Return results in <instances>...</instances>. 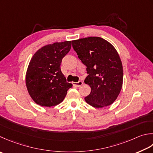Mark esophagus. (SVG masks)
I'll return each mask as SVG.
<instances>
[{
    "mask_svg": "<svg viewBox=\"0 0 153 153\" xmlns=\"http://www.w3.org/2000/svg\"><path fill=\"white\" fill-rule=\"evenodd\" d=\"M72 83L74 85H76V87H80L83 84V82L82 81H79L78 82H73Z\"/></svg>",
    "mask_w": 153,
    "mask_h": 153,
    "instance_id": "34e87169",
    "label": "esophagus"
}]
</instances>
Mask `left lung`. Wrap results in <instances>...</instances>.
<instances>
[{"mask_svg": "<svg viewBox=\"0 0 153 153\" xmlns=\"http://www.w3.org/2000/svg\"><path fill=\"white\" fill-rule=\"evenodd\" d=\"M78 58L86 65L88 76L84 82L91 88L85 97L88 104L101 108L112 104L123 85L122 63L117 52L109 42L100 37H88L72 41Z\"/></svg>", "mask_w": 153, "mask_h": 153, "instance_id": "1", "label": "left lung"}]
</instances>
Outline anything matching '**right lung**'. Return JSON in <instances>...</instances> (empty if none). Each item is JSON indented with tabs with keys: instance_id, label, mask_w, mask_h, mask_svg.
<instances>
[{
	"instance_id": "obj_1",
	"label": "right lung",
	"mask_w": 153,
	"mask_h": 153,
	"mask_svg": "<svg viewBox=\"0 0 153 153\" xmlns=\"http://www.w3.org/2000/svg\"><path fill=\"white\" fill-rule=\"evenodd\" d=\"M71 46V41L48 44L32 56L27 69L26 85L36 103L44 107L58 105L72 87L66 82L60 68L62 59Z\"/></svg>"
}]
</instances>
